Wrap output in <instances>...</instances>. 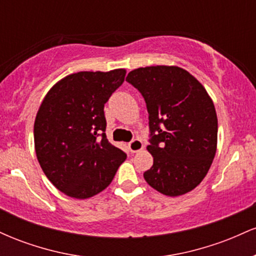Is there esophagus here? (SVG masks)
I'll return each instance as SVG.
<instances>
[{
  "mask_svg": "<svg viewBox=\"0 0 256 256\" xmlns=\"http://www.w3.org/2000/svg\"><path fill=\"white\" fill-rule=\"evenodd\" d=\"M128 149H130V152H137L142 150V149H143L142 140H134L132 142L128 143Z\"/></svg>",
  "mask_w": 256,
  "mask_h": 256,
  "instance_id": "esophagus-1",
  "label": "esophagus"
}]
</instances>
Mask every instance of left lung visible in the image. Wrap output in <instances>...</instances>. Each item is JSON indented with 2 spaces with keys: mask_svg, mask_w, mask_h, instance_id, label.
<instances>
[{
  "mask_svg": "<svg viewBox=\"0 0 256 256\" xmlns=\"http://www.w3.org/2000/svg\"><path fill=\"white\" fill-rule=\"evenodd\" d=\"M126 80L146 100L154 162L143 177L166 196L192 192L204 180L218 143L214 104L200 82L178 66L140 67Z\"/></svg>",
  "mask_w": 256,
  "mask_h": 256,
  "instance_id": "8db88e82",
  "label": "left lung"
}]
</instances>
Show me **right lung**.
<instances>
[{"label":"right lung","instance_id":"1","mask_svg":"<svg viewBox=\"0 0 256 256\" xmlns=\"http://www.w3.org/2000/svg\"><path fill=\"white\" fill-rule=\"evenodd\" d=\"M125 74L124 68L68 74L52 85L38 108L37 160L52 185L70 198L104 192L125 161V152L106 137L104 112Z\"/></svg>","mask_w":256,"mask_h":256}]
</instances>
